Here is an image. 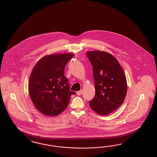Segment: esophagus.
<instances>
[{
  "label": "esophagus",
  "instance_id": "1",
  "mask_svg": "<svg viewBox=\"0 0 157 157\" xmlns=\"http://www.w3.org/2000/svg\"><path fill=\"white\" fill-rule=\"evenodd\" d=\"M82 93H83V90H81L80 91H77V94L78 95H81Z\"/></svg>",
  "mask_w": 157,
  "mask_h": 157
}]
</instances>
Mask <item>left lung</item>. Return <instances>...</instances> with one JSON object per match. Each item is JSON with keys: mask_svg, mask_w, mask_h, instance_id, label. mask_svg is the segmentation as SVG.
Masks as SVG:
<instances>
[{"mask_svg": "<svg viewBox=\"0 0 157 157\" xmlns=\"http://www.w3.org/2000/svg\"><path fill=\"white\" fill-rule=\"evenodd\" d=\"M91 62L95 88L94 98L89 101L92 110L107 115L124 102L127 92L126 77L117 59L106 52H87Z\"/></svg>", "mask_w": 157, "mask_h": 157, "instance_id": "left-lung-1", "label": "left lung"}]
</instances>
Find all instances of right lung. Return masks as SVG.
Segmentation results:
<instances>
[{
  "label": "right lung",
  "mask_w": 157,
  "mask_h": 157,
  "mask_svg": "<svg viewBox=\"0 0 157 157\" xmlns=\"http://www.w3.org/2000/svg\"><path fill=\"white\" fill-rule=\"evenodd\" d=\"M72 53L53 54L41 58L31 72L28 91L35 107L46 116H55L65 111L71 95L65 65Z\"/></svg>",
  "instance_id": "1"
}]
</instances>
